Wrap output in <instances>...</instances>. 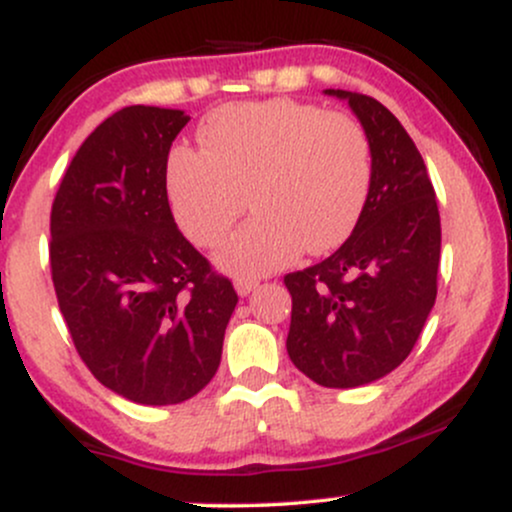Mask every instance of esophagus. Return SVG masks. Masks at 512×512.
I'll list each match as a JSON object with an SVG mask.
<instances>
[{
    "mask_svg": "<svg viewBox=\"0 0 512 512\" xmlns=\"http://www.w3.org/2000/svg\"><path fill=\"white\" fill-rule=\"evenodd\" d=\"M233 286H236L238 296H250V293L260 286V281L250 279V276H238V279L233 281Z\"/></svg>",
    "mask_w": 512,
    "mask_h": 512,
    "instance_id": "1",
    "label": "esophagus"
}]
</instances>
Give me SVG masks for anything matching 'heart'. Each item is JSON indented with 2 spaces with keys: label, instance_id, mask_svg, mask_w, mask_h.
Instances as JSON below:
<instances>
[{
  "label": "heart",
  "instance_id": "heart-1",
  "mask_svg": "<svg viewBox=\"0 0 512 512\" xmlns=\"http://www.w3.org/2000/svg\"><path fill=\"white\" fill-rule=\"evenodd\" d=\"M199 139L204 149L178 146L168 158L170 209L192 243L214 248L250 202L257 214L216 255L228 272L269 274L354 231L373 170L354 117L296 101L228 105Z\"/></svg>",
  "mask_w": 512,
  "mask_h": 512
}]
</instances>
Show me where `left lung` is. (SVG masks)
I'll return each mask as SVG.
<instances>
[{
    "instance_id": "1",
    "label": "left lung",
    "mask_w": 512,
    "mask_h": 512,
    "mask_svg": "<svg viewBox=\"0 0 512 512\" xmlns=\"http://www.w3.org/2000/svg\"><path fill=\"white\" fill-rule=\"evenodd\" d=\"M349 103L370 144V187L354 231L320 264L284 276L293 366L322 387L392 373L414 349L438 293L440 214L424 158L383 103L327 88Z\"/></svg>"
}]
</instances>
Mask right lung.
<instances>
[{
	"label": "right lung",
	"instance_id": "obj_1",
	"mask_svg": "<svg viewBox=\"0 0 512 512\" xmlns=\"http://www.w3.org/2000/svg\"><path fill=\"white\" fill-rule=\"evenodd\" d=\"M190 115L129 105L93 129L50 214L57 303L98 383L137 404L209 385L238 293L178 231L168 151Z\"/></svg>",
	"mask_w": 512,
	"mask_h": 512
}]
</instances>
